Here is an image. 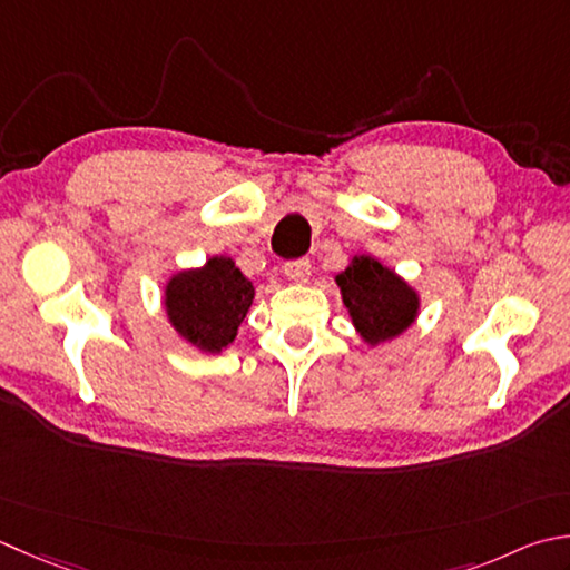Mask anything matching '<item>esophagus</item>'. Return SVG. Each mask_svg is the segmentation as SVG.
<instances>
[{
    "label": "esophagus",
    "mask_w": 570,
    "mask_h": 570,
    "mask_svg": "<svg viewBox=\"0 0 570 570\" xmlns=\"http://www.w3.org/2000/svg\"><path fill=\"white\" fill-rule=\"evenodd\" d=\"M284 274L288 282L294 284H306L311 278V264L308 259H296V262H286L284 266Z\"/></svg>",
    "instance_id": "esophagus-1"
}]
</instances>
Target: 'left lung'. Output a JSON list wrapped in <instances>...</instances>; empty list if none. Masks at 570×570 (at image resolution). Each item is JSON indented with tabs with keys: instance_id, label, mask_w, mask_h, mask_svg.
Returning a JSON list of instances; mask_svg holds the SVG:
<instances>
[{
	"instance_id": "8db88e82",
	"label": "left lung",
	"mask_w": 570,
	"mask_h": 570,
	"mask_svg": "<svg viewBox=\"0 0 570 570\" xmlns=\"http://www.w3.org/2000/svg\"><path fill=\"white\" fill-rule=\"evenodd\" d=\"M336 284L355 333L371 348L403 336L420 316L417 288L367 252L351 256Z\"/></svg>"
}]
</instances>
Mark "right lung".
<instances>
[{
	"label": "right lung",
	"instance_id": "add662e5",
	"mask_svg": "<svg viewBox=\"0 0 570 570\" xmlns=\"http://www.w3.org/2000/svg\"><path fill=\"white\" fill-rule=\"evenodd\" d=\"M252 304V282L225 254L175 272L163 288V308L173 331L207 355L229 348Z\"/></svg>",
	"mask_w": 570,
	"mask_h": 570
}]
</instances>
